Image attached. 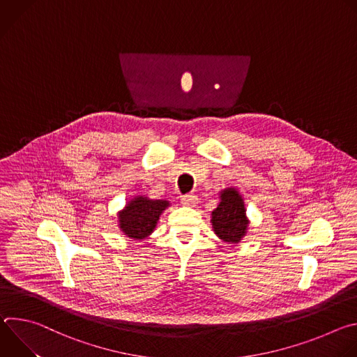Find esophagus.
<instances>
[{
  "mask_svg": "<svg viewBox=\"0 0 357 357\" xmlns=\"http://www.w3.org/2000/svg\"><path fill=\"white\" fill-rule=\"evenodd\" d=\"M181 202H182L183 206L192 208V206H195L196 203H197V197H196L195 195H185V196L181 199Z\"/></svg>",
  "mask_w": 357,
  "mask_h": 357,
  "instance_id": "obj_1",
  "label": "esophagus"
}]
</instances>
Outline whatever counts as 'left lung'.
<instances>
[{
  "mask_svg": "<svg viewBox=\"0 0 357 357\" xmlns=\"http://www.w3.org/2000/svg\"><path fill=\"white\" fill-rule=\"evenodd\" d=\"M219 205L211 215L215 234L227 244H237L245 237L250 226L244 199L234 188H225L219 192Z\"/></svg>",
  "mask_w": 357,
  "mask_h": 357,
  "instance_id": "left-lung-1",
  "label": "left lung"
}]
</instances>
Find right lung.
<instances>
[{
  "label": "right lung",
  "instance_id": "right-lung-1",
  "mask_svg": "<svg viewBox=\"0 0 357 357\" xmlns=\"http://www.w3.org/2000/svg\"><path fill=\"white\" fill-rule=\"evenodd\" d=\"M169 206V200L135 195L117 212V226L126 237L141 241L154 233L162 212Z\"/></svg>",
  "mask_w": 357,
  "mask_h": 357
}]
</instances>
